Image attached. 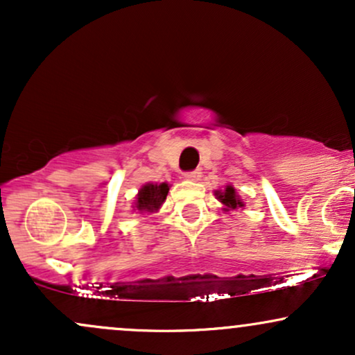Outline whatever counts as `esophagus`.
I'll return each instance as SVG.
<instances>
[{
	"label": "esophagus",
	"instance_id": "obj_1",
	"mask_svg": "<svg viewBox=\"0 0 355 355\" xmlns=\"http://www.w3.org/2000/svg\"><path fill=\"white\" fill-rule=\"evenodd\" d=\"M183 177H185V180H190V182H197V180H200V177H202V172H200V170H193V172H187L185 175H183Z\"/></svg>",
	"mask_w": 355,
	"mask_h": 355
}]
</instances>
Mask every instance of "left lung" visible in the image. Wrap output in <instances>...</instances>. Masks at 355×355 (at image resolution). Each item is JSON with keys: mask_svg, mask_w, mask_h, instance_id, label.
I'll return each mask as SVG.
<instances>
[{"mask_svg": "<svg viewBox=\"0 0 355 355\" xmlns=\"http://www.w3.org/2000/svg\"><path fill=\"white\" fill-rule=\"evenodd\" d=\"M215 197L218 198V202L222 203V210L229 211V210H237V209H243L245 203H243L240 195L237 193L234 185H225L223 190H215Z\"/></svg>", "mask_w": 355, "mask_h": 355, "instance_id": "8db88e82", "label": "left lung"}]
</instances>
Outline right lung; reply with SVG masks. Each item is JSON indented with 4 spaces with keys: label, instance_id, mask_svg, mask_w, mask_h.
Wrapping results in <instances>:
<instances>
[{
    "label": "right lung",
    "instance_id": "1",
    "mask_svg": "<svg viewBox=\"0 0 355 355\" xmlns=\"http://www.w3.org/2000/svg\"><path fill=\"white\" fill-rule=\"evenodd\" d=\"M170 185L168 183H145V185L140 187L138 190L135 200H133L132 209L133 211L141 215H150V214H157L158 210L162 209L164 205L166 195H168Z\"/></svg>",
    "mask_w": 355,
    "mask_h": 355
}]
</instances>
